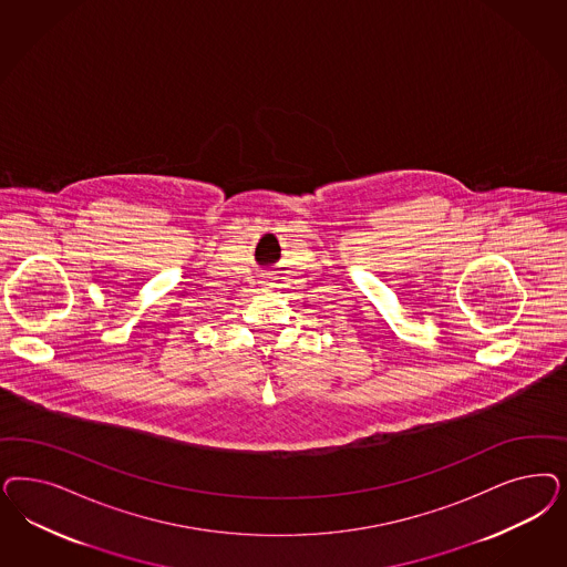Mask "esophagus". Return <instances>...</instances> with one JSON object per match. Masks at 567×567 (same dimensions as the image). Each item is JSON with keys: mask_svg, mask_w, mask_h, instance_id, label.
Returning a JSON list of instances; mask_svg holds the SVG:
<instances>
[{"mask_svg": "<svg viewBox=\"0 0 567 567\" xmlns=\"http://www.w3.org/2000/svg\"><path fill=\"white\" fill-rule=\"evenodd\" d=\"M267 286H271V284H267Z\"/></svg>", "mask_w": 567, "mask_h": 567, "instance_id": "obj_1", "label": "esophagus"}]
</instances>
